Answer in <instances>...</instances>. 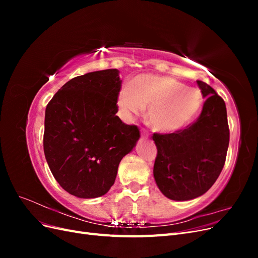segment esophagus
I'll return each instance as SVG.
<instances>
[{"label":"esophagus","instance_id":"obj_1","mask_svg":"<svg viewBox=\"0 0 258 258\" xmlns=\"http://www.w3.org/2000/svg\"><path fill=\"white\" fill-rule=\"evenodd\" d=\"M142 137H144V138L148 137V131L146 129H142Z\"/></svg>","mask_w":258,"mask_h":258}]
</instances>
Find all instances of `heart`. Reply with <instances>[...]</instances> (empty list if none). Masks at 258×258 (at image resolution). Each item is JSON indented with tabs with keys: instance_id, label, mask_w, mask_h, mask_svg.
Returning a JSON list of instances; mask_svg holds the SVG:
<instances>
[{
	"instance_id": "b5f03b06",
	"label": "heart",
	"mask_w": 258,
	"mask_h": 258,
	"mask_svg": "<svg viewBox=\"0 0 258 258\" xmlns=\"http://www.w3.org/2000/svg\"><path fill=\"white\" fill-rule=\"evenodd\" d=\"M202 105L201 92L170 77L143 74L124 85L117 96V107L123 118L141 115L148 108V121L159 132L170 134L185 127Z\"/></svg>"
}]
</instances>
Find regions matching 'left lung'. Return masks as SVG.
<instances>
[{"label": "left lung", "instance_id": "obj_1", "mask_svg": "<svg viewBox=\"0 0 258 258\" xmlns=\"http://www.w3.org/2000/svg\"><path fill=\"white\" fill-rule=\"evenodd\" d=\"M206 101L197 120L172 134H154L157 146L154 177L160 191L172 200L195 199L220 176L229 145L224 100L207 83L197 81Z\"/></svg>", "mask_w": 258, "mask_h": 258}]
</instances>
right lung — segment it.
I'll use <instances>...</instances> for the list:
<instances>
[{
  "label": "right lung",
  "mask_w": 258,
  "mask_h": 258,
  "mask_svg": "<svg viewBox=\"0 0 258 258\" xmlns=\"http://www.w3.org/2000/svg\"><path fill=\"white\" fill-rule=\"evenodd\" d=\"M118 73L108 69L76 76L46 106V160L62 188L79 198H97L110 190L120 160L141 136L136 124L116 116Z\"/></svg>",
  "instance_id": "right-lung-1"
}]
</instances>
